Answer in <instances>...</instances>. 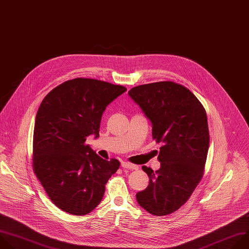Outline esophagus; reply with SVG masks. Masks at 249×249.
I'll list each match as a JSON object with an SVG mask.
<instances>
[{
    "label": "esophagus",
    "mask_w": 249,
    "mask_h": 249,
    "mask_svg": "<svg viewBox=\"0 0 249 249\" xmlns=\"http://www.w3.org/2000/svg\"><path fill=\"white\" fill-rule=\"evenodd\" d=\"M122 167L124 169H129V170H137V166L133 165V164H130V163H127V162H122Z\"/></svg>",
    "instance_id": "1"
}]
</instances>
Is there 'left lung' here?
I'll return each mask as SVG.
<instances>
[{"instance_id":"left-lung-1","label":"left lung","mask_w":249,"mask_h":249,"mask_svg":"<svg viewBox=\"0 0 249 249\" xmlns=\"http://www.w3.org/2000/svg\"><path fill=\"white\" fill-rule=\"evenodd\" d=\"M128 95L151 122L153 139L163 143L160 169L142 167L150 181L136 200L152 215L172 214L203 177L210 141L205 109L190 90L173 81L138 85Z\"/></svg>"}]
</instances>
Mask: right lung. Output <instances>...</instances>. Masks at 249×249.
<instances>
[{
	"label": "right lung",
	"instance_id": "1",
	"mask_svg": "<svg viewBox=\"0 0 249 249\" xmlns=\"http://www.w3.org/2000/svg\"><path fill=\"white\" fill-rule=\"evenodd\" d=\"M125 91L122 85L78 77L43 99L33 132V171L61 210L82 216L101 202L120 162L98 156L85 141L99 136L106 107Z\"/></svg>",
	"mask_w": 249,
	"mask_h": 249
}]
</instances>
